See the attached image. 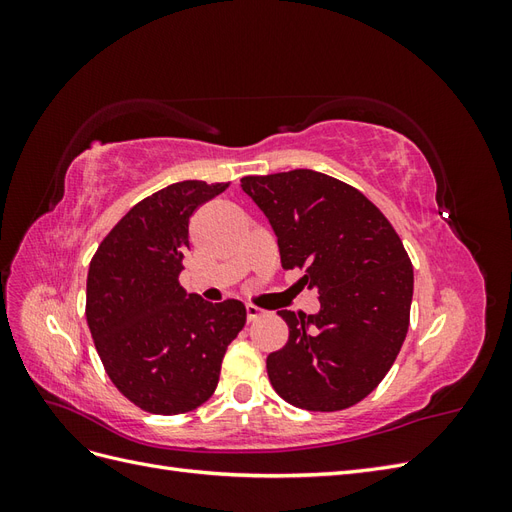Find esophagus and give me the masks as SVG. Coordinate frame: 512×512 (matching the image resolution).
Masks as SVG:
<instances>
[{
	"label": "esophagus",
	"mask_w": 512,
	"mask_h": 512,
	"mask_svg": "<svg viewBox=\"0 0 512 512\" xmlns=\"http://www.w3.org/2000/svg\"><path fill=\"white\" fill-rule=\"evenodd\" d=\"M245 314H247V322H254V320H258L260 316H265V309H260V307H256V305H247V307H245Z\"/></svg>",
	"instance_id": "esophagus-1"
}]
</instances>
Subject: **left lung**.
I'll return each instance as SVG.
<instances>
[{
  "mask_svg": "<svg viewBox=\"0 0 512 512\" xmlns=\"http://www.w3.org/2000/svg\"><path fill=\"white\" fill-rule=\"evenodd\" d=\"M267 215L282 267L303 269L318 314L282 309L288 342L267 356L275 393L288 404L335 412L359 404L389 374L404 344L414 271L384 213L352 185L309 168L243 177Z\"/></svg>",
  "mask_w": 512,
  "mask_h": 512,
  "instance_id": "left-lung-1",
  "label": "left lung"
}]
</instances>
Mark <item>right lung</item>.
<instances>
[{
  "label": "right lung",
  "instance_id": "right-lung-1",
  "mask_svg": "<svg viewBox=\"0 0 512 512\" xmlns=\"http://www.w3.org/2000/svg\"><path fill=\"white\" fill-rule=\"evenodd\" d=\"M228 183L179 181L143 198L89 262L85 316L117 391L151 414L203 406L228 344L245 327L237 299L205 303L179 284L190 218Z\"/></svg>",
  "mask_w": 512,
  "mask_h": 512
}]
</instances>
